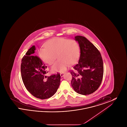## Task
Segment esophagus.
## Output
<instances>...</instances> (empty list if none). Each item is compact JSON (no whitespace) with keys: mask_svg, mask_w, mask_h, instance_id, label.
<instances>
[{"mask_svg":"<svg viewBox=\"0 0 127 127\" xmlns=\"http://www.w3.org/2000/svg\"><path fill=\"white\" fill-rule=\"evenodd\" d=\"M60 75H61V77H63L64 76V73H61Z\"/></svg>","mask_w":127,"mask_h":127,"instance_id":"1","label":"esophagus"}]
</instances>
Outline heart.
I'll use <instances>...</instances> for the list:
<instances>
[{
  "label": "heart",
  "mask_w": 127,
  "mask_h": 127,
  "mask_svg": "<svg viewBox=\"0 0 127 127\" xmlns=\"http://www.w3.org/2000/svg\"><path fill=\"white\" fill-rule=\"evenodd\" d=\"M46 48H40L39 56L41 60L48 65L52 64L56 55L59 60L52 66L54 72H64L69 66L76 63L80 56L79 44L75 40L56 37L46 43Z\"/></svg>",
  "instance_id": "b5f03b06"
}]
</instances>
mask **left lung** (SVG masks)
I'll use <instances>...</instances> for the list:
<instances>
[{
  "instance_id": "1",
  "label": "left lung",
  "mask_w": 127,
  "mask_h": 127,
  "mask_svg": "<svg viewBox=\"0 0 127 127\" xmlns=\"http://www.w3.org/2000/svg\"><path fill=\"white\" fill-rule=\"evenodd\" d=\"M80 55L78 64L73 67L71 74L73 89L79 94L93 93L101 84L103 76V63L100 53L84 36H76Z\"/></svg>"
}]
</instances>
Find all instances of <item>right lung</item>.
<instances>
[{
  "label": "right lung",
  "mask_w": 127,
  "mask_h": 127,
  "mask_svg": "<svg viewBox=\"0 0 127 127\" xmlns=\"http://www.w3.org/2000/svg\"><path fill=\"white\" fill-rule=\"evenodd\" d=\"M35 46L30 48L23 57L21 64V77L27 90L36 98L41 99L53 96L61 82L59 73L47 77V66L35 55Z\"/></svg>",
  "instance_id": "add662e5"
}]
</instances>
